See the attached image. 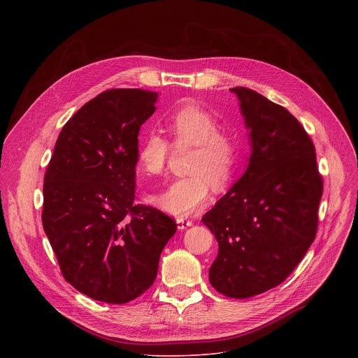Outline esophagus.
<instances>
[{
    "label": "esophagus",
    "instance_id": "obj_1",
    "mask_svg": "<svg viewBox=\"0 0 358 358\" xmlns=\"http://www.w3.org/2000/svg\"><path fill=\"white\" fill-rule=\"evenodd\" d=\"M177 225H178V229H187L188 227H191L192 225V221H189V220H184V218H178L177 220Z\"/></svg>",
    "mask_w": 358,
    "mask_h": 358
}]
</instances>
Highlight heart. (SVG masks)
Masks as SVG:
<instances>
[{"label":"heart","instance_id":"heart-1","mask_svg":"<svg viewBox=\"0 0 358 358\" xmlns=\"http://www.w3.org/2000/svg\"><path fill=\"white\" fill-rule=\"evenodd\" d=\"M166 130L178 150L192 147L189 177L180 178L167 189L151 195L150 201L177 218L189 217L207 206L213 184L224 188L232 180L239 162L238 138L220 129V122L196 105L173 112ZM171 155L170 143L159 134H148L138 148V169L147 176H162Z\"/></svg>","mask_w":358,"mask_h":358}]
</instances>
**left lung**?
<instances>
[{"label":"left lung","mask_w":358,"mask_h":358,"mask_svg":"<svg viewBox=\"0 0 358 358\" xmlns=\"http://www.w3.org/2000/svg\"><path fill=\"white\" fill-rule=\"evenodd\" d=\"M252 152L243 176L202 217L218 241L214 289L246 299L280 285L313 243L323 178L313 141L280 105L234 87Z\"/></svg>","instance_id":"obj_1"}]
</instances>
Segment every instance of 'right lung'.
<instances>
[{"mask_svg":"<svg viewBox=\"0 0 358 358\" xmlns=\"http://www.w3.org/2000/svg\"><path fill=\"white\" fill-rule=\"evenodd\" d=\"M159 93L110 89L62 127L43 178V231L61 272L80 293L113 304L156 280L173 218L134 202L138 131Z\"/></svg>","mask_w":358,"mask_h":358,"instance_id":"1","label":"right lung"}]
</instances>
